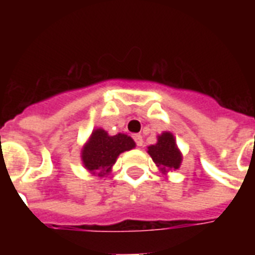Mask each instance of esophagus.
Instances as JSON below:
<instances>
[{
	"label": "esophagus",
	"mask_w": 255,
	"mask_h": 255,
	"mask_svg": "<svg viewBox=\"0 0 255 255\" xmlns=\"http://www.w3.org/2000/svg\"><path fill=\"white\" fill-rule=\"evenodd\" d=\"M133 139H135L136 144H137V147H143V144H144V141H143V136L139 135V133H136V135L133 136Z\"/></svg>",
	"instance_id": "esophagus-1"
}]
</instances>
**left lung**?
I'll return each instance as SVG.
<instances>
[{
  "label": "left lung",
  "instance_id": "1",
  "mask_svg": "<svg viewBox=\"0 0 255 255\" xmlns=\"http://www.w3.org/2000/svg\"><path fill=\"white\" fill-rule=\"evenodd\" d=\"M147 152L163 174H167L169 170L178 169L182 163L181 151L178 149L173 133L169 131L160 133L156 144L149 145Z\"/></svg>",
  "mask_w": 255,
  "mask_h": 255
}]
</instances>
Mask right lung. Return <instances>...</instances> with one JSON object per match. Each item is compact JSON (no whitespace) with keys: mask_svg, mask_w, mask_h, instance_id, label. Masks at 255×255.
<instances>
[{"mask_svg":"<svg viewBox=\"0 0 255 255\" xmlns=\"http://www.w3.org/2000/svg\"><path fill=\"white\" fill-rule=\"evenodd\" d=\"M135 147L136 143L131 136L126 133L111 136L103 128H95L82 147V163L92 176L106 177L111 173L120 153Z\"/></svg>","mask_w":255,"mask_h":255,"instance_id":"1","label":"right lung"}]
</instances>
